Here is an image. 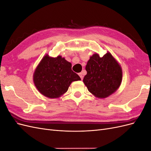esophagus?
I'll list each match as a JSON object with an SVG mask.
<instances>
[{
  "mask_svg": "<svg viewBox=\"0 0 151 151\" xmlns=\"http://www.w3.org/2000/svg\"><path fill=\"white\" fill-rule=\"evenodd\" d=\"M79 76H80V77H81V80H83V77H84V76H83V72L79 73Z\"/></svg>",
  "mask_w": 151,
  "mask_h": 151,
  "instance_id": "esophagus-1",
  "label": "esophagus"
}]
</instances>
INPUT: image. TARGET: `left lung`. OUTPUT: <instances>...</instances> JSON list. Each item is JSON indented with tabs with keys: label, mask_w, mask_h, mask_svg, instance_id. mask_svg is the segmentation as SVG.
<instances>
[{
	"label": "left lung",
	"mask_w": 151,
	"mask_h": 151,
	"mask_svg": "<svg viewBox=\"0 0 151 151\" xmlns=\"http://www.w3.org/2000/svg\"><path fill=\"white\" fill-rule=\"evenodd\" d=\"M87 74L83 82L94 96L105 98L119 88L122 81V70L111 54L103 57L98 53L91 56L86 66Z\"/></svg>",
	"instance_id": "obj_1"
}]
</instances>
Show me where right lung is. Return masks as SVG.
Returning <instances> with one entry per match:
<instances>
[{
    "instance_id": "1",
    "label": "right lung",
    "mask_w": 151,
    "mask_h": 151,
    "mask_svg": "<svg viewBox=\"0 0 151 151\" xmlns=\"http://www.w3.org/2000/svg\"><path fill=\"white\" fill-rule=\"evenodd\" d=\"M80 77L72 70V64L64 58L46 55L36 68L33 81L39 92L49 98H57L66 93L73 81Z\"/></svg>"
}]
</instances>
